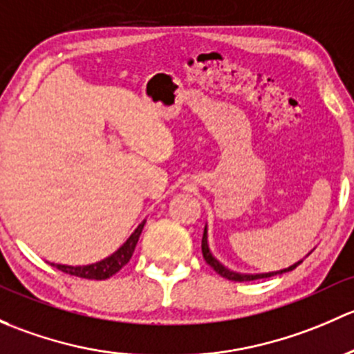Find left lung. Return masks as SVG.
<instances>
[{
    "mask_svg": "<svg viewBox=\"0 0 354 354\" xmlns=\"http://www.w3.org/2000/svg\"><path fill=\"white\" fill-rule=\"evenodd\" d=\"M201 250H203V257L204 261L207 262V264L211 266V268L214 269V271L218 272L220 276H223V278L230 279V281H254V279H261V278H269V276H276V274H283V272H288V271H293L297 266H300L304 261H298L297 264L290 266V268L286 269H281V271H276V272H264V274H240V272H233L230 269H227L225 266H221L220 262L216 261V259L213 257V254L209 252V247H207V232L206 228H204V233H203V240H201Z\"/></svg>",
    "mask_w": 354,
    "mask_h": 354,
    "instance_id": "left-lung-1",
    "label": "left lung"
}]
</instances>
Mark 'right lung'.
Returning a JSON list of instances; mask_svg holds the SVG:
<instances>
[{
  "label": "right lung",
  "mask_w": 354,
  "mask_h": 354,
  "mask_svg": "<svg viewBox=\"0 0 354 354\" xmlns=\"http://www.w3.org/2000/svg\"><path fill=\"white\" fill-rule=\"evenodd\" d=\"M145 221L136 228L133 233H131L129 239L126 240L122 247H119L112 256L105 257L104 261H98L95 264L88 266H63V264H50L54 268H57L59 271L66 272V274L76 276V278H85V279H107L111 276H114L115 272L121 271L124 266L129 262V259L133 257L134 249H136V243L140 240L141 232H143Z\"/></svg>",
  "instance_id": "obj_1"
}]
</instances>
